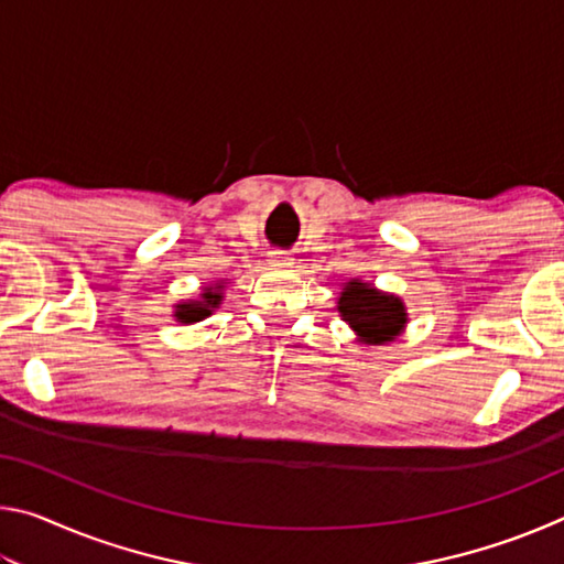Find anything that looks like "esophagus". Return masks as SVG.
Returning <instances> with one entry per match:
<instances>
[{
    "instance_id": "34e87169",
    "label": "esophagus",
    "mask_w": 564,
    "mask_h": 564,
    "mask_svg": "<svg viewBox=\"0 0 564 564\" xmlns=\"http://www.w3.org/2000/svg\"><path fill=\"white\" fill-rule=\"evenodd\" d=\"M269 261L273 263V265H289L293 259L285 251H279V248H275V251H271L269 253Z\"/></svg>"
}]
</instances>
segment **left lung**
<instances>
[{"label": "left lung", "instance_id": "left-lung-1", "mask_svg": "<svg viewBox=\"0 0 564 564\" xmlns=\"http://www.w3.org/2000/svg\"><path fill=\"white\" fill-rule=\"evenodd\" d=\"M338 311L366 343L393 340L405 326L403 303L395 295L373 291L368 283L350 281L340 293Z\"/></svg>", "mask_w": 564, "mask_h": 564}]
</instances>
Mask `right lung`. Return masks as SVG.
<instances>
[{
	"instance_id": "add662e5",
	"label": "right lung",
	"mask_w": 564,
	"mask_h": 564,
	"mask_svg": "<svg viewBox=\"0 0 564 564\" xmlns=\"http://www.w3.org/2000/svg\"><path fill=\"white\" fill-rule=\"evenodd\" d=\"M221 289V285H218ZM224 295L214 291V289H206V293L202 295V301H194V303H184V305H176V318L184 321V323H194V321H202L206 316H212V311L218 305Z\"/></svg>"
}]
</instances>
